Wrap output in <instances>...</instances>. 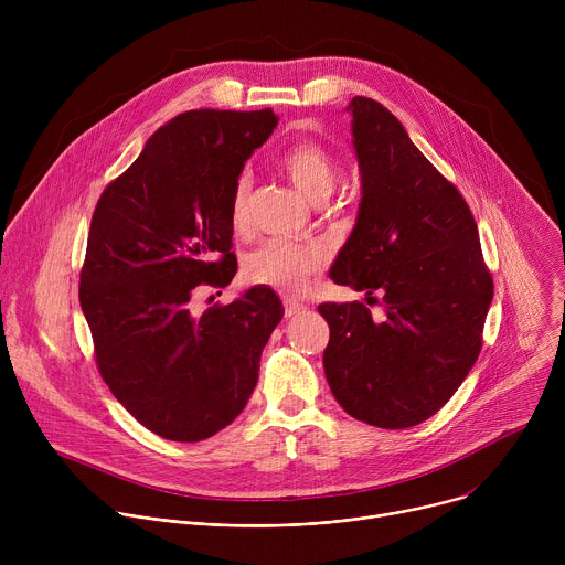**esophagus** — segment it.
I'll list each match as a JSON object with an SVG mask.
<instances>
[{
  "mask_svg": "<svg viewBox=\"0 0 565 565\" xmlns=\"http://www.w3.org/2000/svg\"><path fill=\"white\" fill-rule=\"evenodd\" d=\"M303 310H306V306H303V303L292 301V299H284V315H286V319L297 317V315H301Z\"/></svg>",
  "mask_w": 565,
  "mask_h": 565,
  "instance_id": "esophagus-1",
  "label": "esophagus"
}]
</instances>
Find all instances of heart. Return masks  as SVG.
<instances>
[{
	"label": "heart",
	"mask_w": 565,
	"mask_h": 565,
	"mask_svg": "<svg viewBox=\"0 0 565 565\" xmlns=\"http://www.w3.org/2000/svg\"><path fill=\"white\" fill-rule=\"evenodd\" d=\"M277 166L310 203H324L338 183V166L333 156L312 140H299L286 147L277 158ZM250 177L241 174L230 199V223L238 234L250 227ZM324 262L327 253L319 246L273 238L246 257L244 277L253 286L297 295L324 268Z\"/></svg>",
	"instance_id": "heart-1"
}]
</instances>
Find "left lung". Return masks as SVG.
Returning <instances> with one entry per match:
<instances>
[{
    "label": "left lung",
    "mask_w": 565,
    "mask_h": 565,
    "mask_svg": "<svg viewBox=\"0 0 565 565\" xmlns=\"http://www.w3.org/2000/svg\"><path fill=\"white\" fill-rule=\"evenodd\" d=\"M347 111L362 201L331 279L369 303L380 292L384 317L373 321L362 301L319 303L331 329L324 371L349 416L407 429L431 418L478 360L494 284L469 205L402 122L364 96Z\"/></svg>",
    "instance_id": "8db88e82"
}]
</instances>
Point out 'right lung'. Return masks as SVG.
Instances as JSON below:
<instances>
[{
    "instance_id": "right-lung-1",
    "label": "right lung",
    "mask_w": 565,
    "mask_h": 565,
    "mask_svg": "<svg viewBox=\"0 0 565 565\" xmlns=\"http://www.w3.org/2000/svg\"><path fill=\"white\" fill-rule=\"evenodd\" d=\"M277 120L273 109L179 114L105 188L92 216L79 306L96 364L160 438L199 443L244 412L284 317L264 286L194 310L203 286L225 288L236 273L232 190Z\"/></svg>"
}]
</instances>
